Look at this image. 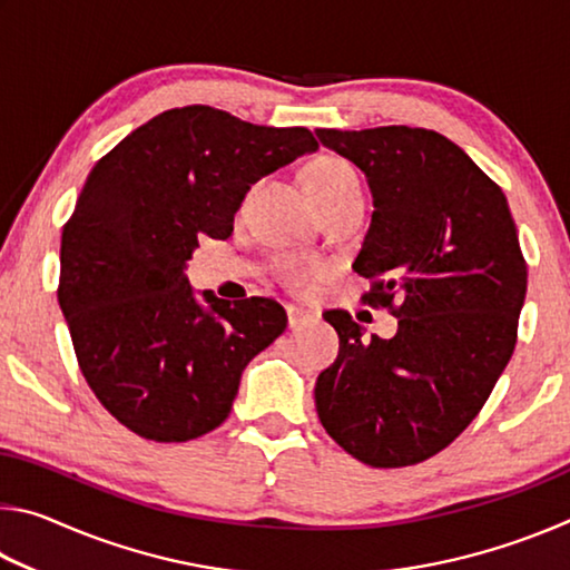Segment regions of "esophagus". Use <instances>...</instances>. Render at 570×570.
I'll list each match as a JSON object with an SVG mask.
<instances>
[{"mask_svg":"<svg viewBox=\"0 0 570 570\" xmlns=\"http://www.w3.org/2000/svg\"><path fill=\"white\" fill-rule=\"evenodd\" d=\"M286 316H288V326H292V330H298V326H304L308 320H312V312H306L302 306H286Z\"/></svg>","mask_w":570,"mask_h":570,"instance_id":"obj_1","label":"esophagus"}]
</instances>
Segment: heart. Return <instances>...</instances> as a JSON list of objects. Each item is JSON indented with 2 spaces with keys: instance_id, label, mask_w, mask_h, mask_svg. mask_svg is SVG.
<instances>
[{
  "instance_id": "obj_1",
  "label": "heart",
  "mask_w": 570,
  "mask_h": 570,
  "mask_svg": "<svg viewBox=\"0 0 570 570\" xmlns=\"http://www.w3.org/2000/svg\"><path fill=\"white\" fill-rule=\"evenodd\" d=\"M304 186L308 190V196L316 200V206H326L332 200L350 196V193L362 190L360 183V173L352 166L346 158L340 156H320L308 163L304 170ZM278 276L282 282L292 288H304L312 276L316 274V264L304 262V258H294L286 256L276 264Z\"/></svg>"
}]
</instances>
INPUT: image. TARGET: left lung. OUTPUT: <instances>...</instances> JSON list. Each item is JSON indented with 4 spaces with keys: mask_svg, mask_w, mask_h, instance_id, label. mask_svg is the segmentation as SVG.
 I'll use <instances>...</instances> for the list:
<instances>
[{
    "mask_svg": "<svg viewBox=\"0 0 570 570\" xmlns=\"http://www.w3.org/2000/svg\"><path fill=\"white\" fill-rule=\"evenodd\" d=\"M364 170L372 226L354 262L364 304L397 316L392 340H364L350 312L324 320L336 362L316 412L336 445L372 468L438 455L478 417L513 356L528 264L505 193L445 135L407 125L316 130Z\"/></svg>",
    "mask_w": 570,
    "mask_h": 570,
    "instance_id": "1",
    "label": "left lung"
}]
</instances>
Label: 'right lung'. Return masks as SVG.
Segmentation results:
<instances>
[{"label":"right lung","instance_id":"add662e5","mask_svg":"<svg viewBox=\"0 0 570 570\" xmlns=\"http://www.w3.org/2000/svg\"><path fill=\"white\" fill-rule=\"evenodd\" d=\"M320 148L186 105L122 138L90 170L62 228L57 302L82 377L135 435L188 442L234 407L240 372L286 330L274 298L193 296L183 268L200 236L228 238L250 183Z\"/></svg>","mask_w":570,"mask_h":570}]
</instances>
